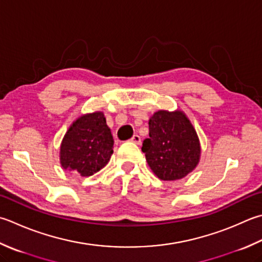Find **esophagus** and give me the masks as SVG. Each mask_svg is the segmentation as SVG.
Segmentation results:
<instances>
[{
    "instance_id": "obj_1",
    "label": "esophagus",
    "mask_w": 262,
    "mask_h": 262,
    "mask_svg": "<svg viewBox=\"0 0 262 262\" xmlns=\"http://www.w3.org/2000/svg\"><path fill=\"white\" fill-rule=\"evenodd\" d=\"M133 143H135V144H141V136H138L137 134L136 135H134L132 137V140H130Z\"/></svg>"
}]
</instances>
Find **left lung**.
Segmentation results:
<instances>
[{
    "label": "left lung",
    "instance_id": "left-lung-1",
    "mask_svg": "<svg viewBox=\"0 0 262 262\" xmlns=\"http://www.w3.org/2000/svg\"><path fill=\"white\" fill-rule=\"evenodd\" d=\"M148 138L143 142L147 165L162 181H177L192 172L200 161L201 146L186 115L159 110L148 120Z\"/></svg>",
    "mask_w": 262,
    "mask_h": 262
}]
</instances>
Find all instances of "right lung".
I'll return each mask as SVG.
<instances>
[{"label":"right lung","mask_w":262,"mask_h":262,"mask_svg":"<svg viewBox=\"0 0 262 262\" xmlns=\"http://www.w3.org/2000/svg\"><path fill=\"white\" fill-rule=\"evenodd\" d=\"M114 143L103 112L81 116L69 127L61 143V166L78 176L94 175L109 162Z\"/></svg>","instance_id":"1"}]
</instances>
